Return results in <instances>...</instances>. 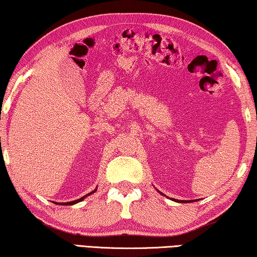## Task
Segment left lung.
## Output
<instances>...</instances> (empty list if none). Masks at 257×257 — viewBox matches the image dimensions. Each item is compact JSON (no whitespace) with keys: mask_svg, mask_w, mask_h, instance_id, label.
<instances>
[{"mask_svg":"<svg viewBox=\"0 0 257 257\" xmlns=\"http://www.w3.org/2000/svg\"><path fill=\"white\" fill-rule=\"evenodd\" d=\"M173 201H176V199H173ZM176 202H180V201H176ZM182 202L185 203V201H181V203H182ZM188 202H189V201H188ZM190 202H193V201H190Z\"/></svg>","mask_w":257,"mask_h":257,"instance_id":"left-lung-1","label":"left lung"}]
</instances>
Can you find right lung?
Masks as SVG:
<instances>
[{
  "label": "right lung",
  "mask_w": 257,
  "mask_h": 257,
  "mask_svg": "<svg viewBox=\"0 0 257 257\" xmlns=\"http://www.w3.org/2000/svg\"><path fill=\"white\" fill-rule=\"evenodd\" d=\"M95 191H96V189H95L94 191H90V193L88 194V195H92L93 193H95ZM88 195H86V196H88ZM86 196H82L81 198H79V199H76V201H72V202H68V203H61V205H73V204H76V203H78V202H81V201H84V198H86ZM56 204V203H55ZM60 204V203H59Z\"/></svg>",
  "instance_id": "obj_1"
}]
</instances>
